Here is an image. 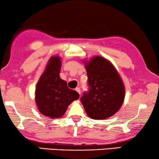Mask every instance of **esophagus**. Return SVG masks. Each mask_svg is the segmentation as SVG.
Masks as SVG:
<instances>
[{
  "instance_id": "obj_1",
  "label": "esophagus",
  "mask_w": 159,
  "mask_h": 159,
  "mask_svg": "<svg viewBox=\"0 0 159 159\" xmlns=\"http://www.w3.org/2000/svg\"><path fill=\"white\" fill-rule=\"evenodd\" d=\"M75 90L77 91V92L80 95V93H80V88H75Z\"/></svg>"
}]
</instances>
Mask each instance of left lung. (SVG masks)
I'll return each instance as SVG.
<instances>
[{
	"label": "left lung",
	"mask_w": 159,
	"mask_h": 159,
	"mask_svg": "<svg viewBox=\"0 0 159 159\" xmlns=\"http://www.w3.org/2000/svg\"><path fill=\"white\" fill-rule=\"evenodd\" d=\"M89 90L81 102L89 117L106 119L119 110L125 96V89L118 71L109 61L95 56L84 61Z\"/></svg>",
	"instance_id": "obj_1"
}]
</instances>
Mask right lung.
Returning <instances> with one entry per match:
<instances>
[{
    "label": "right lung",
    "mask_w": 159,
    "mask_h": 159,
    "mask_svg": "<svg viewBox=\"0 0 159 159\" xmlns=\"http://www.w3.org/2000/svg\"><path fill=\"white\" fill-rule=\"evenodd\" d=\"M61 61L58 56H52L36 86L35 102L39 111L51 119L61 117L71 102L79 98L75 90L67 87L61 79Z\"/></svg>",
    "instance_id": "add662e5"
}]
</instances>
